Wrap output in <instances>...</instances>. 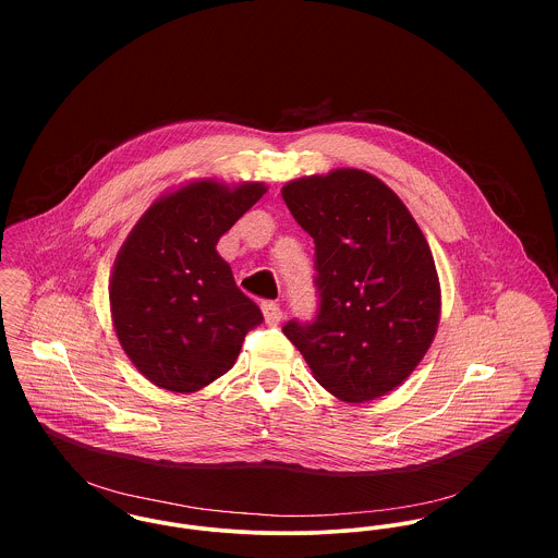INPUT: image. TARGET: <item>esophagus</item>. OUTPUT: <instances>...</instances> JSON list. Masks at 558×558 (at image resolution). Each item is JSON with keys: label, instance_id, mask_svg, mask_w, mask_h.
<instances>
[{"label": "esophagus", "instance_id": "1", "mask_svg": "<svg viewBox=\"0 0 558 558\" xmlns=\"http://www.w3.org/2000/svg\"><path fill=\"white\" fill-rule=\"evenodd\" d=\"M262 314H264V319H266L268 326H277L281 318H283V312H281V307L277 303H264L262 305Z\"/></svg>", "mask_w": 558, "mask_h": 558}]
</instances>
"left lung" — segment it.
I'll use <instances>...</instances> for the list:
<instances>
[{"mask_svg":"<svg viewBox=\"0 0 558 558\" xmlns=\"http://www.w3.org/2000/svg\"><path fill=\"white\" fill-rule=\"evenodd\" d=\"M316 242L318 316L286 337L319 385L363 403L399 387L429 350L440 281L429 244L398 195L363 169L307 175L281 189Z\"/></svg>","mask_w":558,"mask_h":558,"instance_id":"obj_1","label":"left lung"}]
</instances>
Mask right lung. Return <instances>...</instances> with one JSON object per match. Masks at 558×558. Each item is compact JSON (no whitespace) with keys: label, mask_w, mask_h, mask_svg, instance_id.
Listing matches in <instances>:
<instances>
[{"label":"right lung","mask_w":558,"mask_h":558,"mask_svg":"<svg viewBox=\"0 0 558 558\" xmlns=\"http://www.w3.org/2000/svg\"><path fill=\"white\" fill-rule=\"evenodd\" d=\"M264 193V182H189L159 197L124 240L109 281L111 319L126 356L160 389L215 383L262 324L217 242Z\"/></svg>","instance_id":"right-lung-1"}]
</instances>
